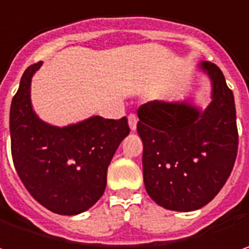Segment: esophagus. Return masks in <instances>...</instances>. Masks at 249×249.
Returning <instances> with one entry per match:
<instances>
[{"label": "esophagus", "mask_w": 249, "mask_h": 249, "mask_svg": "<svg viewBox=\"0 0 249 249\" xmlns=\"http://www.w3.org/2000/svg\"><path fill=\"white\" fill-rule=\"evenodd\" d=\"M136 124H138V117L134 115V114H129V115H128V125H129L131 131H135Z\"/></svg>", "instance_id": "esophagus-1"}]
</instances>
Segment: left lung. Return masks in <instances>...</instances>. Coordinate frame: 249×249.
<instances>
[{
  "instance_id": "1",
  "label": "left lung",
  "mask_w": 249,
  "mask_h": 249,
  "mask_svg": "<svg viewBox=\"0 0 249 249\" xmlns=\"http://www.w3.org/2000/svg\"><path fill=\"white\" fill-rule=\"evenodd\" d=\"M199 70L211 81L205 110L191 100H153L138 110L143 142V182L161 208L192 212L208 205L230 177L238 149L234 96L209 61Z\"/></svg>"
}]
</instances>
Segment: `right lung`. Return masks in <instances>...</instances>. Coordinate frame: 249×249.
<instances>
[{
  "mask_svg": "<svg viewBox=\"0 0 249 249\" xmlns=\"http://www.w3.org/2000/svg\"><path fill=\"white\" fill-rule=\"evenodd\" d=\"M43 62L22 75L9 113L11 150L18 176L30 195L58 214H79L103 195L107 168L129 134L126 118L93 115L57 126L38 117L30 97L33 75Z\"/></svg>",
  "mask_w": 249,
  "mask_h": 249,
  "instance_id": "add662e5",
  "label": "right lung"
}]
</instances>
